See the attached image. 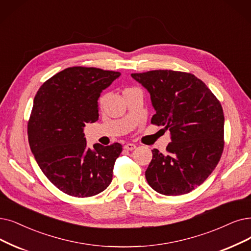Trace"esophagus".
Masks as SVG:
<instances>
[{"instance_id":"esophagus-1","label":"esophagus","mask_w":251,"mask_h":251,"mask_svg":"<svg viewBox=\"0 0 251 251\" xmlns=\"http://www.w3.org/2000/svg\"><path fill=\"white\" fill-rule=\"evenodd\" d=\"M136 148V145L133 143H127L125 145V149L126 150H134Z\"/></svg>"}]
</instances>
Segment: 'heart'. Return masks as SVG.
<instances>
[{
	"instance_id": "obj_1",
	"label": "heart",
	"mask_w": 251,
	"mask_h": 251,
	"mask_svg": "<svg viewBox=\"0 0 251 251\" xmlns=\"http://www.w3.org/2000/svg\"><path fill=\"white\" fill-rule=\"evenodd\" d=\"M126 89H127V88H126ZM103 100H104V97H101V98L99 99V105H100V106L102 105V103H103Z\"/></svg>"
}]
</instances>
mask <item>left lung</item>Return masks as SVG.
Listing matches in <instances>:
<instances>
[{
	"instance_id": "left-lung-1",
	"label": "left lung",
	"mask_w": 251,
	"mask_h": 251,
	"mask_svg": "<svg viewBox=\"0 0 251 251\" xmlns=\"http://www.w3.org/2000/svg\"><path fill=\"white\" fill-rule=\"evenodd\" d=\"M132 77L150 94L151 124L171 133L166 153L152 150L145 177L155 192L180 196L201 185L216 168L225 147V116L218 99L194 74L153 70Z\"/></svg>"
}]
</instances>
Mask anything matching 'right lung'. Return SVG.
<instances>
[{"mask_svg": "<svg viewBox=\"0 0 251 251\" xmlns=\"http://www.w3.org/2000/svg\"><path fill=\"white\" fill-rule=\"evenodd\" d=\"M119 76L93 67L67 68L46 80L34 99L29 147L49 181L69 196H96L112 181L122 144L87 148L83 127L97 122L98 99Z\"/></svg>", "mask_w": 251, "mask_h": 251, "instance_id": "add662e5", "label": "right lung"}]
</instances>
